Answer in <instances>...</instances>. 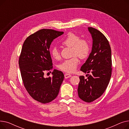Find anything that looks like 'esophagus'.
Instances as JSON below:
<instances>
[{
	"label": "esophagus",
	"instance_id": "obj_1",
	"mask_svg": "<svg viewBox=\"0 0 129 129\" xmlns=\"http://www.w3.org/2000/svg\"><path fill=\"white\" fill-rule=\"evenodd\" d=\"M64 76H65V78H68L71 77L72 76V75H71V74H70L66 73V74H65Z\"/></svg>",
	"mask_w": 129,
	"mask_h": 129
}]
</instances>
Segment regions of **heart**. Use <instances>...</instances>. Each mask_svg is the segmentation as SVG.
I'll return each mask as SVG.
<instances>
[{
	"label": "heart",
	"mask_w": 129,
	"mask_h": 129,
	"mask_svg": "<svg viewBox=\"0 0 129 129\" xmlns=\"http://www.w3.org/2000/svg\"><path fill=\"white\" fill-rule=\"evenodd\" d=\"M61 43L63 45L72 47V56L73 57L64 60L58 65V68L66 73H73L79 64L77 56L80 59H84L88 56L90 51V44L86 40L80 39L79 36L72 32L67 34ZM50 54L54 59H60V54L56 47H53L51 49Z\"/></svg>",
	"instance_id": "1"
}]
</instances>
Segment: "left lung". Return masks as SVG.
<instances>
[{"label": "left lung", "instance_id": "left-lung-1", "mask_svg": "<svg viewBox=\"0 0 129 129\" xmlns=\"http://www.w3.org/2000/svg\"><path fill=\"white\" fill-rule=\"evenodd\" d=\"M88 30L93 40L92 51L80 71L90 74L86 75L87 79L79 76L78 94L83 101L91 103L102 95L109 84L112 59L111 47L106 37L92 27H88Z\"/></svg>", "mask_w": 129, "mask_h": 129}]
</instances>
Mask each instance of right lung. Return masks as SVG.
I'll list each match as a JSON object with an SVG mask.
<instances>
[{
  "label": "right lung",
  "instance_id": "add662e5",
  "mask_svg": "<svg viewBox=\"0 0 129 129\" xmlns=\"http://www.w3.org/2000/svg\"><path fill=\"white\" fill-rule=\"evenodd\" d=\"M64 33L43 29L27 38L23 44L19 65L25 88L31 97L42 104L57 96L64 75L54 70L53 76L44 78V73L53 69L49 48L53 40Z\"/></svg>",
  "mask_w": 129,
  "mask_h": 129
}]
</instances>
